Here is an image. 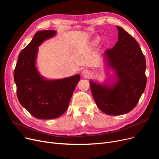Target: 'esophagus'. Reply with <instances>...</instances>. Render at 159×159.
I'll return each instance as SVG.
<instances>
[{
	"instance_id": "obj_1",
	"label": "esophagus",
	"mask_w": 159,
	"mask_h": 159,
	"mask_svg": "<svg viewBox=\"0 0 159 159\" xmlns=\"http://www.w3.org/2000/svg\"><path fill=\"white\" fill-rule=\"evenodd\" d=\"M81 74H82V75H83V77H84V78H88V77H89L90 75V72L89 70H87V69H84V70L82 71Z\"/></svg>"
}]
</instances>
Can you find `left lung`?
<instances>
[{"label": "left lung", "mask_w": 159, "mask_h": 159, "mask_svg": "<svg viewBox=\"0 0 159 159\" xmlns=\"http://www.w3.org/2000/svg\"><path fill=\"white\" fill-rule=\"evenodd\" d=\"M118 41L104 52L109 68L115 71L112 84L90 81L92 94L98 107L109 115H121L133 110L144 91L147 78L144 55L138 42L124 29L116 26Z\"/></svg>", "instance_id": "obj_1"}]
</instances>
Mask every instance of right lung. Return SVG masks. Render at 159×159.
<instances>
[{"label": "right lung", "instance_id": "right-lung-1", "mask_svg": "<svg viewBox=\"0 0 159 159\" xmlns=\"http://www.w3.org/2000/svg\"><path fill=\"white\" fill-rule=\"evenodd\" d=\"M56 31H38L20 52L13 72L19 102L33 116L48 120L61 116L66 111L80 75L48 80L41 76L35 66L38 47L55 36Z\"/></svg>", "mask_w": 159, "mask_h": 159}]
</instances>
